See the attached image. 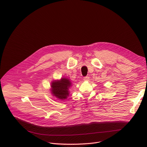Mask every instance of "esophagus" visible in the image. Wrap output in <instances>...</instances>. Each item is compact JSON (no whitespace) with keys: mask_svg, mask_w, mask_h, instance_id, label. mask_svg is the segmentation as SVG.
Segmentation results:
<instances>
[{"mask_svg":"<svg viewBox=\"0 0 147 147\" xmlns=\"http://www.w3.org/2000/svg\"><path fill=\"white\" fill-rule=\"evenodd\" d=\"M83 80L84 81H89L90 80V77L88 76H86V77H84L83 78Z\"/></svg>","mask_w":147,"mask_h":147,"instance_id":"esophagus-1","label":"esophagus"}]
</instances>
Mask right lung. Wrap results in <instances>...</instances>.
<instances>
[{"instance_id": "obj_1", "label": "right lung", "mask_w": 147, "mask_h": 147, "mask_svg": "<svg viewBox=\"0 0 147 147\" xmlns=\"http://www.w3.org/2000/svg\"><path fill=\"white\" fill-rule=\"evenodd\" d=\"M71 82L69 79L63 78L60 81L52 82V94L57 98L63 100L69 96V88L71 86Z\"/></svg>"}]
</instances>
